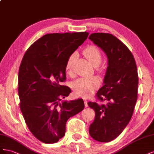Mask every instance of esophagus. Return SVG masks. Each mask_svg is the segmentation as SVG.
I'll use <instances>...</instances> for the list:
<instances>
[{"label": "esophagus", "instance_id": "obj_1", "mask_svg": "<svg viewBox=\"0 0 154 154\" xmlns=\"http://www.w3.org/2000/svg\"><path fill=\"white\" fill-rule=\"evenodd\" d=\"M84 101H85V107H87L88 106V100L86 99H84Z\"/></svg>", "mask_w": 154, "mask_h": 154}]
</instances>
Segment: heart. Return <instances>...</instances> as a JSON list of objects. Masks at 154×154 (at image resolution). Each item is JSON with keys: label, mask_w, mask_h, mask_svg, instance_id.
<instances>
[{"label": "heart", "mask_w": 154, "mask_h": 154, "mask_svg": "<svg viewBox=\"0 0 154 154\" xmlns=\"http://www.w3.org/2000/svg\"><path fill=\"white\" fill-rule=\"evenodd\" d=\"M83 54L94 66H98L101 61V52L95 46L91 45L86 47L83 51ZM77 52L72 53L68 57L66 63L65 71L69 75H72L73 73L74 63L77 57ZM99 84V79L96 77H82L78 79L73 82V88L77 95L86 97L97 88Z\"/></svg>", "instance_id": "1"}]
</instances>
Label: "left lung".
I'll use <instances>...</instances> for the list:
<instances>
[{
	"label": "left lung",
	"instance_id": "8db88e82",
	"mask_svg": "<svg viewBox=\"0 0 154 154\" xmlns=\"http://www.w3.org/2000/svg\"><path fill=\"white\" fill-rule=\"evenodd\" d=\"M89 39L108 58L104 85L96 95L98 99L106 100L108 103H88L95 112L89 133L97 141L107 143L122 133L133 115L137 99V69L130 50L113 35L91 33Z\"/></svg>",
	"mask_w": 154,
	"mask_h": 154
}]
</instances>
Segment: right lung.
I'll use <instances>...</instances> for the list:
<instances>
[{
    "instance_id": "obj_1",
    "label": "right lung",
    "mask_w": 154,
    "mask_h": 154,
    "mask_svg": "<svg viewBox=\"0 0 154 154\" xmlns=\"http://www.w3.org/2000/svg\"><path fill=\"white\" fill-rule=\"evenodd\" d=\"M88 32L49 33L26 51L19 70L20 108L31 132L40 141L52 144L64 137L69 118L85 108L82 99L62 100L71 93L65 66L68 57L88 36Z\"/></svg>"
}]
</instances>
